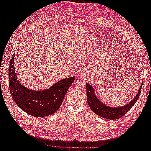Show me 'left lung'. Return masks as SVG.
Masks as SVG:
<instances>
[{"instance_id": "left-lung-1", "label": "left lung", "mask_w": 151, "mask_h": 151, "mask_svg": "<svg viewBox=\"0 0 151 151\" xmlns=\"http://www.w3.org/2000/svg\"><path fill=\"white\" fill-rule=\"evenodd\" d=\"M86 87H87V102L91 111L98 116L103 118L109 120H115L124 116L134 106L140 95L142 85L139 88L137 94H136V96L132 101L125 106L115 107L107 106L103 103L101 101H99L97 98L94 91L95 90L91 85L87 83H86Z\"/></svg>"}]
</instances>
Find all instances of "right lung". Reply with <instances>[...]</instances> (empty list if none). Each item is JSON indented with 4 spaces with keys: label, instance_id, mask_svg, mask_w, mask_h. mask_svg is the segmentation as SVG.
I'll return each instance as SVG.
<instances>
[{
    "label": "right lung",
    "instance_id": "obj_1",
    "mask_svg": "<svg viewBox=\"0 0 151 151\" xmlns=\"http://www.w3.org/2000/svg\"><path fill=\"white\" fill-rule=\"evenodd\" d=\"M14 61L15 53L10 62L9 82L11 95L17 106L30 116L37 117H46L56 112L76 77L64 78L44 90H32L23 86L19 82Z\"/></svg>",
    "mask_w": 151,
    "mask_h": 151
}]
</instances>
